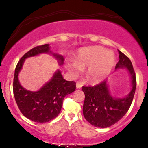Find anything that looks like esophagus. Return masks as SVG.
Segmentation results:
<instances>
[{
	"label": "esophagus",
	"instance_id": "34e87169",
	"mask_svg": "<svg viewBox=\"0 0 148 148\" xmlns=\"http://www.w3.org/2000/svg\"><path fill=\"white\" fill-rule=\"evenodd\" d=\"M82 84L80 82H77V89H80V88H82Z\"/></svg>",
	"mask_w": 148,
	"mask_h": 148
}]
</instances>
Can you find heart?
Segmentation results:
<instances>
[{
  "label": "heart",
  "instance_id": "obj_1",
  "mask_svg": "<svg viewBox=\"0 0 148 148\" xmlns=\"http://www.w3.org/2000/svg\"><path fill=\"white\" fill-rule=\"evenodd\" d=\"M75 62H69L67 69L73 76L78 75L82 68L86 67V76L89 81L99 83L105 79L116 63L115 56L111 51L102 46H90L78 51Z\"/></svg>",
  "mask_w": 148,
  "mask_h": 148
}]
</instances>
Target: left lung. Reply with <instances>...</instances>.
<instances>
[{
  "mask_svg": "<svg viewBox=\"0 0 148 148\" xmlns=\"http://www.w3.org/2000/svg\"><path fill=\"white\" fill-rule=\"evenodd\" d=\"M118 51L120 59L115 69L127 67L132 78V89L126 97L122 99L112 97L108 90L106 80L93 86H82L85 95L84 117L91 125L97 127H108L117 123L127 112L135 95L137 82L132 62L126 55L120 51Z\"/></svg>",
  "mask_w": 148,
  "mask_h": 148,
  "instance_id": "left-lung-1",
  "label": "left lung"
}]
</instances>
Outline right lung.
Returning a JSON list of instances; mask_svg holds the SVG:
<instances>
[{
	"mask_svg": "<svg viewBox=\"0 0 148 148\" xmlns=\"http://www.w3.org/2000/svg\"><path fill=\"white\" fill-rule=\"evenodd\" d=\"M48 52H49V44L37 46L28 51L18 62L13 78V95L21 112L29 120L38 123H45L57 117L65 97L76 89L75 82L65 80L60 71L55 73L51 81L38 92H31L22 87L18 79V75L25 59ZM54 56L60 60L62 64L64 58L60 55Z\"/></svg>",
	"mask_w": 148,
	"mask_h": 148,
	"instance_id": "right-lung-1",
	"label": "right lung"
}]
</instances>
